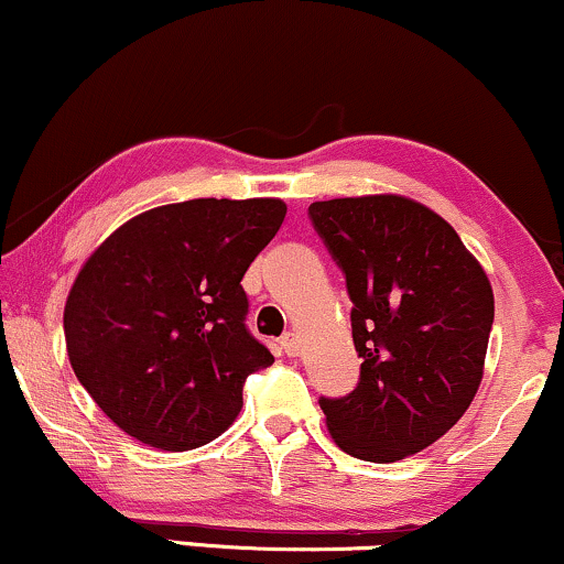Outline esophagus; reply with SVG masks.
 <instances>
[{
  "label": "esophagus",
  "instance_id": "34e87169",
  "mask_svg": "<svg viewBox=\"0 0 564 564\" xmlns=\"http://www.w3.org/2000/svg\"><path fill=\"white\" fill-rule=\"evenodd\" d=\"M281 346H283V351H286L289 356H299V351H302V340H299L296 333H286V335H283Z\"/></svg>",
  "mask_w": 564,
  "mask_h": 564
}]
</instances>
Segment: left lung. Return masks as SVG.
I'll return each mask as SVG.
<instances>
[{"mask_svg":"<svg viewBox=\"0 0 564 564\" xmlns=\"http://www.w3.org/2000/svg\"><path fill=\"white\" fill-rule=\"evenodd\" d=\"M310 218L346 273L361 377L323 398L327 432L361 460L395 463L437 442L484 377L495 294L445 218L403 195L335 197Z\"/></svg>","mask_w":564,"mask_h":564,"instance_id":"1","label":"left lung"}]
</instances>
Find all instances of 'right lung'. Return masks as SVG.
Returning a JSON list of instances; mask_svg holds the SVG:
<instances>
[{
    "label": "right lung",
    "mask_w": 564,
    "mask_h": 564,
    "mask_svg": "<svg viewBox=\"0 0 564 564\" xmlns=\"http://www.w3.org/2000/svg\"><path fill=\"white\" fill-rule=\"evenodd\" d=\"M286 218L278 197H199L145 210L83 262L64 340L77 380L119 430L159 451L208 445L273 354L245 327L241 278Z\"/></svg>",
    "instance_id": "right-lung-1"
}]
</instances>
